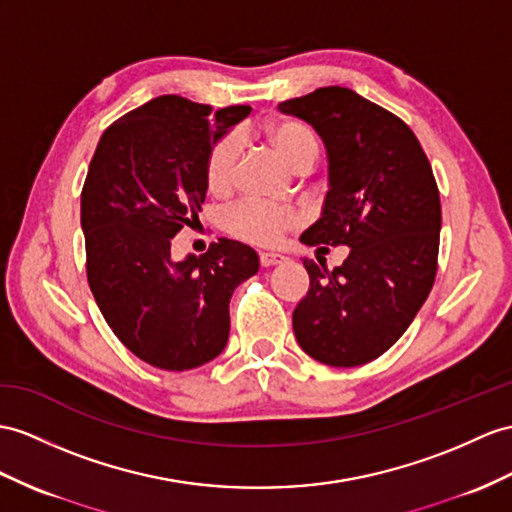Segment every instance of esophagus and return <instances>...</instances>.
<instances>
[{"instance_id": "obj_1", "label": "esophagus", "mask_w": 512, "mask_h": 512, "mask_svg": "<svg viewBox=\"0 0 512 512\" xmlns=\"http://www.w3.org/2000/svg\"><path fill=\"white\" fill-rule=\"evenodd\" d=\"M286 256H282V254H269V252H265V254H260V265L263 267H273V265H284L286 263Z\"/></svg>"}]
</instances>
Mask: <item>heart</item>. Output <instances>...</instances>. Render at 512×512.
<instances>
[{
    "mask_svg": "<svg viewBox=\"0 0 512 512\" xmlns=\"http://www.w3.org/2000/svg\"><path fill=\"white\" fill-rule=\"evenodd\" d=\"M265 134L280 158L295 171H308L319 156L315 130L297 119H276L267 123ZM239 165V141L236 136L221 139L206 158V184L213 193H226L234 184ZM299 215L291 208H278L245 199L223 215V226L234 236L256 245H276L286 230L295 228Z\"/></svg>",
    "mask_w": 512,
    "mask_h": 512,
    "instance_id": "heart-1",
    "label": "heart"
}]
</instances>
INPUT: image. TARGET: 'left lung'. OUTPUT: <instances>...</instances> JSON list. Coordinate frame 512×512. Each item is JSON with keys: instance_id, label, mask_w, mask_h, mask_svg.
<instances>
[{"instance_id": "obj_1", "label": "left lung", "mask_w": 512, "mask_h": 512, "mask_svg": "<svg viewBox=\"0 0 512 512\" xmlns=\"http://www.w3.org/2000/svg\"><path fill=\"white\" fill-rule=\"evenodd\" d=\"M278 108L310 123L328 152L326 202L299 241L350 247L332 271L304 258L310 286L293 310L295 339L323 365L371 363L406 332L434 284L441 199L428 156L400 117L343 86Z\"/></svg>"}]
</instances>
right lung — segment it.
I'll use <instances>...</instances> for the list:
<instances>
[{
    "label": "right lung",
    "instance_id": "1",
    "mask_svg": "<svg viewBox=\"0 0 512 512\" xmlns=\"http://www.w3.org/2000/svg\"><path fill=\"white\" fill-rule=\"evenodd\" d=\"M249 106L213 112L160 95L104 130L82 189L86 278L110 330L147 365L186 371L217 358L230 334V297L258 254L219 239L173 260L171 239L206 199V158Z\"/></svg>",
    "mask_w": 512,
    "mask_h": 512
}]
</instances>
